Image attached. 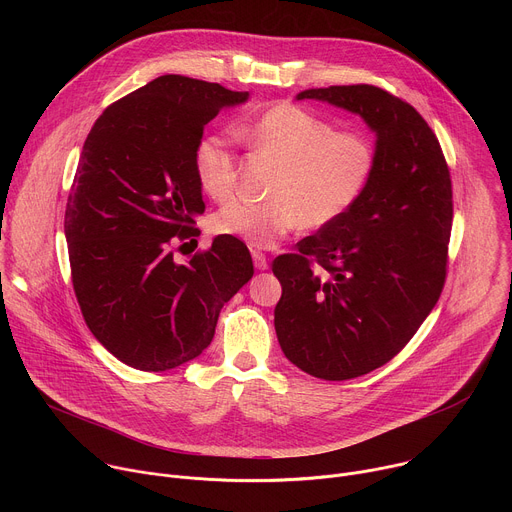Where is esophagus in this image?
I'll list each match as a JSON object with an SVG mask.
<instances>
[{
	"label": "esophagus",
	"mask_w": 512,
	"mask_h": 512,
	"mask_svg": "<svg viewBox=\"0 0 512 512\" xmlns=\"http://www.w3.org/2000/svg\"><path fill=\"white\" fill-rule=\"evenodd\" d=\"M251 255H253V263H255V267L257 269H267L269 267V261H267V257H265V253L263 251H257V249H253L251 251Z\"/></svg>",
	"instance_id": "34e87169"
}]
</instances>
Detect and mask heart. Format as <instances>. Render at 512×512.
<instances>
[{"label":"heart","instance_id":"b5f03b06","mask_svg":"<svg viewBox=\"0 0 512 512\" xmlns=\"http://www.w3.org/2000/svg\"><path fill=\"white\" fill-rule=\"evenodd\" d=\"M257 154L277 162L265 200L235 198L218 208L210 225L218 235L267 249L304 227L320 231L338 223L367 192L377 172V148L362 131L294 103L269 107L237 127ZM198 186L212 200L229 198L239 180V156L225 135H202L192 152Z\"/></svg>","mask_w":512,"mask_h":512}]
</instances>
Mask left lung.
<instances>
[{"mask_svg":"<svg viewBox=\"0 0 512 512\" xmlns=\"http://www.w3.org/2000/svg\"><path fill=\"white\" fill-rule=\"evenodd\" d=\"M358 113L377 131V172L332 227L275 257V332L283 354L324 381L367 375L419 330L442 296L452 180L442 145L403 99L373 85L302 91Z\"/></svg>","mask_w":512,"mask_h":512,"instance_id":"left-lung-1","label":"left lung"}]
</instances>
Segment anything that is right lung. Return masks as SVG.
Here are the masks:
<instances>
[{
  "instance_id": "1",
  "label": "right lung",
  "mask_w": 512,
  "mask_h": 512,
  "mask_svg": "<svg viewBox=\"0 0 512 512\" xmlns=\"http://www.w3.org/2000/svg\"><path fill=\"white\" fill-rule=\"evenodd\" d=\"M247 97L164 75L111 103L85 139L64 212L72 287L93 336L133 369L160 373L196 358L253 277L237 237H216L186 265L172 253L200 233L194 145L218 111Z\"/></svg>"
}]
</instances>
